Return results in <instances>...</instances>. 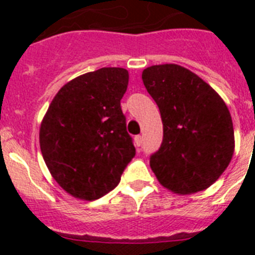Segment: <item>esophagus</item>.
Masks as SVG:
<instances>
[{
	"label": "esophagus",
	"mask_w": 255,
	"mask_h": 255,
	"mask_svg": "<svg viewBox=\"0 0 255 255\" xmlns=\"http://www.w3.org/2000/svg\"><path fill=\"white\" fill-rule=\"evenodd\" d=\"M133 143H135L136 148L139 149V147H140V145H141V143H143V137H141V136H140V135L135 136V139H133Z\"/></svg>",
	"instance_id": "obj_1"
}]
</instances>
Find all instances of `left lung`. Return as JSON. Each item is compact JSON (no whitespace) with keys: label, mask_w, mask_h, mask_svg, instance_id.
<instances>
[{"label":"left lung","mask_w":255,"mask_h":255,"mask_svg":"<svg viewBox=\"0 0 255 255\" xmlns=\"http://www.w3.org/2000/svg\"><path fill=\"white\" fill-rule=\"evenodd\" d=\"M141 79L163 120V143L149 160L156 178L173 193L205 190L233 157L229 108L205 81L182 66H151Z\"/></svg>","instance_id":"1"}]
</instances>
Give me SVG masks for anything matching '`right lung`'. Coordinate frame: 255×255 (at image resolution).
<instances>
[{
	"label": "right lung",
	"mask_w": 255,
	"mask_h": 255,
	"mask_svg": "<svg viewBox=\"0 0 255 255\" xmlns=\"http://www.w3.org/2000/svg\"><path fill=\"white\" fill-rule=\"evenodd\" d=\"M127 86L122 67L79 75L57 92L42 119L43 160L73 197L92 201L108 193L135 156L120 107Z\"/></svg>",
	"instance_id": "right-lung-1"
}]
</instances>
